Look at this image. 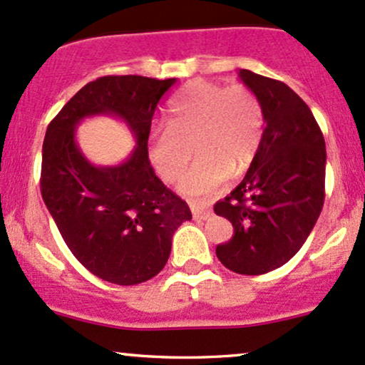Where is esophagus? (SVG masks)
Masks as SVG:
<instances>
[{"mask_svg": "<svg viewBox=\"0 0 365 365\" xmlns=\"http://www.w3.org/2000/svg\"><path fill=\"white\" fill-rule=\"evenodd\" d=\"M190 209H192V216L194 220H209L212 216V212L209 211L206 204H200V202H190Z\"/></svg>", "mask_w": 365, "mask_h": 365, "instance_id": "1", "label": "esophagus"}]
</instances>
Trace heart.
Returning a JSON list of instances; mask_svg holds the SVG:
<instances>
[{
	"label": "heart",
	"mask_w": 365,
	"mask_h": 365,
	"mask_svg": "<svg viewBox=\"0 0 365 365\" xmlns=\"http://www.w3.org/2000/svg\"><path fill=\"white\" fill-rule=\"evenodd\" d=\"M264 133V110L245 86L204 81L188 82L171 99L168 125L149 133L148 156L165 183L175 182L197 154L178 183L183 195L199 197L217 190L230 173L247 170L257 156Z\"/></svg>",
	"instance_id": "1"
}]
</instances>
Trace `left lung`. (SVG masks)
I'll return each instance as SVG.
<instances>
[{
	"mask_svg": "<svg viewBox=\"0 0 365 365\" xmlns=\"http://www.w3.org/2000/svg\"><path fill=\"white\" fill-rule=\"evenodd\" d=\"M264 110L262 142L244 180L215 212L233 225L216 247L225 267L264 274L300 250L324 204L326 145L312 111L287 83L240 70Z\"/></svg>",
	"mask_w": 365,
	"mask_h": 365,
	"instance_id": "1",
	"label": "left lung"
}]
</instances>
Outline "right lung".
I'll return each instance as SVG.
<instances>
[{
	"instance_id": "obj_1",
	"label": "right lung",
	"mask_w": 365,
	"mask_h": 365,
	"mask_svg": "<svg viewBox=\"0 0 365 365\" xmlns=\"http://www.w3.org/2000/svg\"><path fill=\"white\" fill-rule=\"evenodd\" d=\"M177 78L108 75L83 86L48 125L41 194L63 240L92 274L115 284L154 278L171 238L192 220L185 200L166 188L148 156L150 121ZM116 115L136 137L123 163L96 167L78 148L74 130L91 115Z\"/></svg>"
}]
</instances>
